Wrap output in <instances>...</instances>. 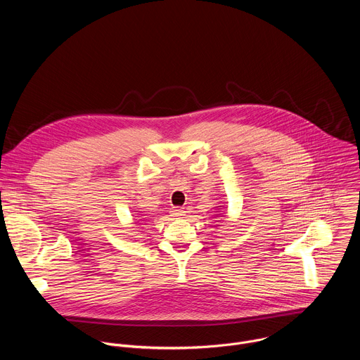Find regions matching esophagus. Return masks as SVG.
Returning <instances> with one entry per match:
<instances>
[{"label":"esophagus","mask_w":360,"mask_h":360,"mask_svg":"<svg viewBox=\"0 0 360 360\" xmlns=\"http://www.w3.org/2000/svg\"><path fill=\"white\" fill-rule=\"evenodd\" d=\"M172 212H174V215H175V217H184V215H185L184 208H174V210H172Z\"/></svg>","instance_id":"34e87169"}]
</instances>
